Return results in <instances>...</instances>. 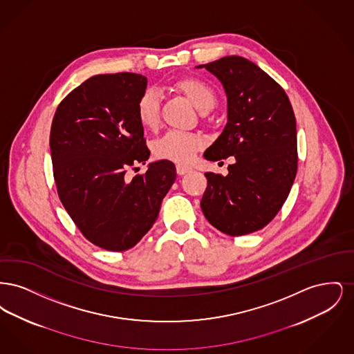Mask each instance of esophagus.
I'll return each instance as SVG.
<instances>
[{"label":"esophagus","mask_w":354,"mask_h":354,"mask_svg":"<svg viewBox=\"0 0 354 354\" xmlns=\"http://www.w3.org/2000/svg\"><path fill=\"white\" fill-rule=\"evenodd\" d=\"M191 169L189 167H187V166H182V165H178L176 166V172H178V175H185L187 172H189Z\"/></svg>","instance_id":"34e87169"}]
</instances>
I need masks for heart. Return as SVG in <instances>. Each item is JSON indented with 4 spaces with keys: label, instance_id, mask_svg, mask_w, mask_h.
I'll return each instance as SVG.
<instances>
[{
    "label": "heart",
    "instance_id": "obj_1",
    "mask_svg": "<svg viewBox=\"0 0 354 354\" xmlns=\"http://www.w3.org/2000/svg\"><path fill=\"white\" fill-rule=\"evenodd\" d=\"M192 104L203 113L214 107L216 95L211 86L198 78H185L175 84ZM136 118L142 127L155 130L160 120V98L153 88L145 90L136 102ZM204 146L201 135L182 131H169L153 143V153L159 159H166L179 165L189 163L195 153Z\"/></svg>",
    "mask_w": 354,
    "mask_h": 354
}]
</instances>
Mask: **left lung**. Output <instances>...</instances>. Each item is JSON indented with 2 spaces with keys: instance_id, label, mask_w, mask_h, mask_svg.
I'll list each match as a JSON object with an SVG mask.
<instances>
[{
  "instance_id": "obj_1",
  "label": "left lung",
  "mask_w": 354,
  "mask_h": 354,
  "mask_svg": "<svg viewBox=\"0 0 354 354\" xmlns=\"http://www.w3.org/2000/svg\"><path fill=\"white\" fill-rule=\"evenodd\" d=\"M196 68L212 73L227 94V124L204 158L236 160L227 176L205 172L203 214L223 234H252L277 215L296 178L292 104L284 88L247 58L228 55Z\"/></svg>"
}]
</instances>
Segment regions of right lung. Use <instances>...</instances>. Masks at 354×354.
Wrapping results in <instances>:
<instances>
[{
	"mask_svg": "<svg viewBox=\"0 0 354 354\" xmlns=\"http://www.w3.org/2000/svg\"><path fill=\"white\" fill-rule=\"evenodd\" d=\"M146 87L147 78L135 73L94 75L59 103L51 123L58 196L82 235L107 251H127L150 231L176 179L166 159L126 178L150 156L136 118Z\"/></svg>",
	"mask_w": 354,
	"mask_h": 354,
	"instance_id": "obj_1",
	"label": "right lung"
}]
</instances>
